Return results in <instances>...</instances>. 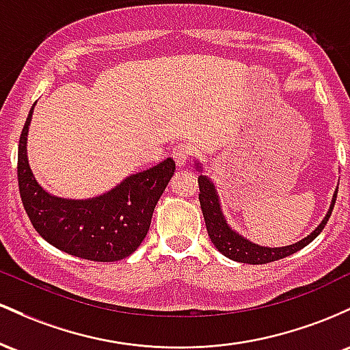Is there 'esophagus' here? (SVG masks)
Instances as JSON below:
<instances>
[{
  "instance_id": "obj_1",
  "label": "esophagus",
  "mask_w": 350,
  "mask_h": 350,
  "mask_svg": "<svg viewBox=\"0 0 350 350\" xmlns=\"http://www.w3.org/2000/svg\"><path fill=\"white\" fill-rule=\"evenodd\" d=\"M172 157H174L175 163L178 165V167H182V165L187 163L188 157H190V148H188V145L185 144L175 145L174 150H172Z\"/></svg>"
}]
</instances>
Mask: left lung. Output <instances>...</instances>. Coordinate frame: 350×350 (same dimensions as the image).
I'll list each match as a JSON object with an SVG mask.
<instances>
[{
	"mask_svg": "<svg viewBox=\"0 0 350 350\" xmlns=\"http://www.w3.org/2000/svg\"><path fill=\"white\" fill-rule=\"evenodd\" d=\"M198 187H200V193H198L200 206H202L208 237H210L211 243L217 246L219 253L225 254V256L230 258V260L238 261V262H248V265H265V262L281 260V258L289 256V254L296 253V251L304 248L306 245H309V243H311L312 239L324 230L325 223H327L329 218H331V213L334 210V205H336V198H337V191H336L327 215H325V218L321 221V225L317 226L309 237L301 239V241L294 243V245L282 246V248H265V246H258L254 245V243L248 241L246 238L239 237L237 231H233L230 226H228L226 219L221 213V208H219L217 190H215L213 183L210 182L208 176L200 174Z\"/></svg>",
	"mask_w": 350,
	"mask_h": 350,
	"instance_id": "8db88e82",
	"label": "left lung"
}]
</instances>
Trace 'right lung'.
<instances>
[{"instance_id": "right-lung-1", "label": "right lung", "mask_w": 350, "mask_h": 350, "mask_svg": "<svg viewBox=\"0 0 350 350\" xmlns=\"http://www.w3.org/2000/svg\"><path fill=\"white\" fill-rule=\"evenodd\" d=\"M34 109V105H33ZM29 111L18 147V187L34 230L49 245L82 260L111 262L132 254L150 228L155 205L175 172L174 159L125 178L107 193L68 200L42 190L27 163Z\"/></svg>"}]
</instances>
